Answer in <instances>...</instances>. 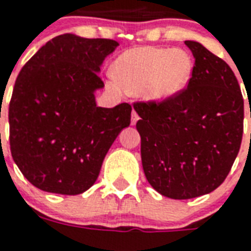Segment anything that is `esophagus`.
Listing matches in <instances>:
<instances>
[{"label":"esophagus","mask_w":251,"mask_h":251,"mask_svg":"<svg viewBox=\"0 0 251 251\" xmlns=\"http://www.w3.org/2000/svg\"><path fill=\"white\" fill-rule=\"evenodd\" d=\"M138 120H139V116H138V113L135 110H133V113H131V125H135Z\"/></svg>","instance_id":"1"}]
</instances>
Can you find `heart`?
<instances>
[{
    "mask_svg": "<svg viewBox=\"0 0 251 251\" xmlns=\"http://www.w3.org/2000/svg\"><path fill=\"white\" fill-rule=\"evenodd\" d=\"M193 70V58L183 49L137 47L116 60L110 86L134 96L142 95L150 101L163 102L187 86Z\"/></svg>",
    "mask_w": 251,
    "mask_h": 251,
    "instance_id": "obj_1",
    "label": "heart"
}]
</instances>
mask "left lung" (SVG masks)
Returning <instances> with one entry per match:
<instances>
[{"instance_id": "1", "label": "left lung", "mask_w": 251, "mask_h": 251, "mask_svg": "<svg viewBox=\"0 0 251 251\" xmlns=\"http://www.w3.org/2000/svg\"><path fill=\"white\" fill-rule=\"evenodd\" d=\"M185 44L195 58L186 88L167 101L134 102L146 178L172 199L220 186L244 133V99L229 65L197 41Z\"/></svg>"}]
</instances>
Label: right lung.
Here are the masks:
<instances>
[{"label": "right lung", "mask_w": 251, "mask_h": 251, "mask_svg": "<svg viewBox=\"0 0 251 251\" xmlns=\"http://www.w3.org/2000/svg\"><path fill=\"white\" fill-rule=\"evenodd\" d=\"M118 47L73 33L43 45L22 68L9 105L10 151L40 190L76 195L98 179L108 150L130 125L131 105H96L102 61Z\"/></svg>", "instance_id": "add662e5"}]
</instances>
